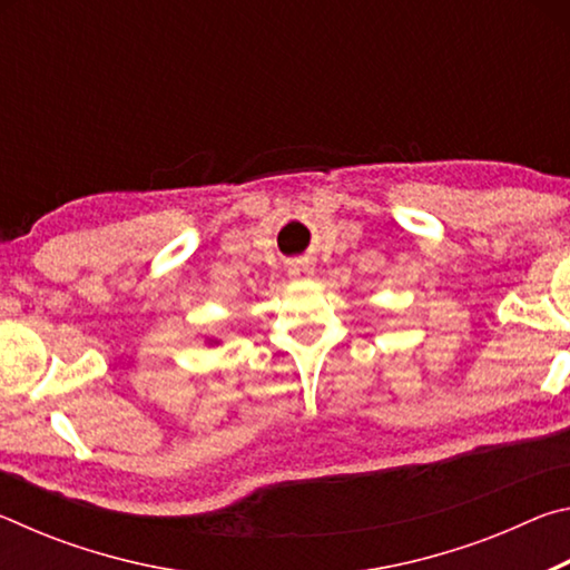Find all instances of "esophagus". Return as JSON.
Instances as JSON below:
<instances>
[{"label":"esophagus","instance_id":"obj_1","mask_svg":"<svg viewBox=\"0 0 570 570\" xmlns=\"http://www.w3.org/2000/svg\"><path fill=\"white\" fill-rule=\"evenodd\" d=\"M288 274H292L294 278H304V276L312 274V266H306L304 262H296V264L288 266Z\"/></svg>","mask_w":570,"mask_h":570}]
</instances>
